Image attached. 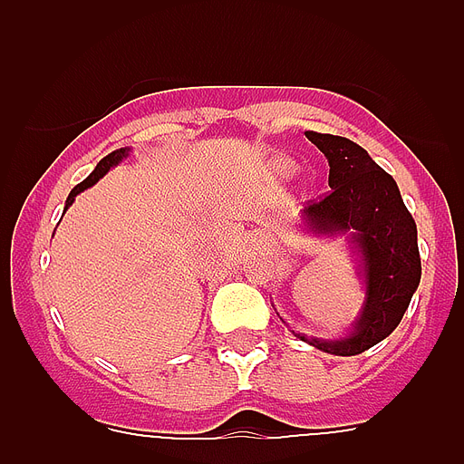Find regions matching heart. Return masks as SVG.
Returning a JSON list of instances; mask_svg holds the SVG:
<instances>
[{
    "instance_id": "heart-1",
    "label": "heart",
    "mask_w": 464,
    "mask_h": 464,
    "mask_svg": "<svg viewBox=\"0 0 464 464\" xmlns=\"http://www.w3.org/2000/svg\"><path fill=\"white\" fill-rule=\"evenodd\" d=\"M274 174L276 176H281V179H290V176L295 174V169H297V167H295V162L293 160H288V158H278V160H274Z\"/></svg>"
}]
</instances>
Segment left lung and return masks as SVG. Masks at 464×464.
<instances>
[{
    "mask_svg": "<svg viewBox=\"0 0 464 464\" xmlns=\"http://www.w3.org/2000/svg\"><path fill=\"white\" fill-rule=\"evenodd\" d=\"M306 139L327 158L332 190L302 211V227L315 237H346L364 302L343 337L295 334L325 353L358 355L383 342L409 309L420 283L418 229L395 179L362 146L321 132H306Z\"/></svg>",
    "mask_w": 464,
    "mask_h": 464,
    "instance_id": "obj_1",
    "label": "left lung"
}]
</instances>
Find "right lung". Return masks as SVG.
I'll use <instances>...</instances> for the list:
<instances>
[{
	"label": "right lung",
	"instance_id": "add662e5",
	"mask_svg": "<svg viewBox=\"0 0 464 464\" xmlns=\"http://www.w3.org/2000/svg\"><path fill=\"white\" fill-rule=\"evenodd\" d=\"M127 155H130V149H127V146H125V149H118V150H113V153L106 155V158H102L100 162H97V167H94V169H92V174H90L88 179H85V181H81L79 186H76L72 192H69L67 204H64V211H67V208L72 207L73 199H76V195H79V192L88 190L90 186H94V183L100 181V179L106 174V171L113 169V167H116V165H121V162L127 158Z\"/></svg>",
	"mask_w": 464,
	"mask_h": 464
}]
</instances>
